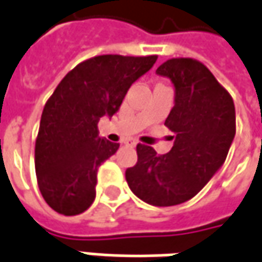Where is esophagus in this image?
<instances>
[{
    "label": "esophagus",
    "instance_id": "esophagus-1",
    "mask_svg": "<svg viewBox=\"0 0 262 262\" xmlns=\"http://www.w3.org/2000/svg\"><path fill=\"white\" fill-rule=\"evenodd\" d=\"M125 144H127L128 147H135V145H137V141H134V140H129V141H127Z\"/></svg>",
    "mask_w": 262,
    "mask_h": 262
}]
</instances>
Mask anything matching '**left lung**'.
Wrapping results in <instances>:
<instances>
[{"label": "left lung", "instance_id": "left-lung-1", "mask_svg": "<svg viewBox=\"0 0 262 262\" xmlns=\"http://www.w3.org/2000/svg\"><path fill=\"white\" fill-rule=\"evenodd\" d=\"M157 74L176 86V105L165 120L176 141L164 155L138 144V161L125 178L144 203L171 207L196 195L224 164L235 135V107L230 93L196 59L171 58Z\"/></svg>", "mask_w": 262, "mask_h": 262}]
</instances>
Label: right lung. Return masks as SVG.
Returning <instances> with one entry per match:
<instances>
[{"instance_id": "right-lung-1", "label": "right lung", "mask_w": 262, "mask_h": 262, "mask_svg": "<svg viewBox=\"0 0 262 262\" xmlns=\"http://www.w3.org/2000/svg\"><path fill=\"white\" fill-rule=\"evenodd\" d=\"M157 55H97L74 67L48 98L35 140V172L45 203L78 215L95 200L97 172L120 144L98 137V121L118 111Z\"/></svg>"}]
</instances>
